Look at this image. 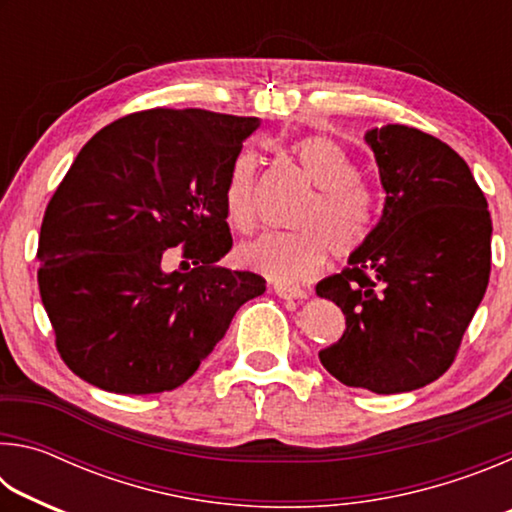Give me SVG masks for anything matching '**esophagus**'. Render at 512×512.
I'll use <instances>...</instances> for the list:
<instances>
[{
	"label": "esophagus",
	"mask_w": 512,
	"mask_h": 512,
	"mask_svg": "<svg viewBox=\"0 0 512 512\" xmlns=\"http://www.w3.org/2000/svg\"><path fill=\"white\" fill-rule=\"evenodd\" d=\"M275 293L282 300H305L307 291H302L298 287H275Z\"/></svg>",
	"instance_id": "esophagus-1"
}]
</instances>
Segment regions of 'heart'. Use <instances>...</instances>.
Listing matches in <instances>:
<instances>
[{
  "label": "heart",
  "mask_w": 512,
  "mask_h": 512,
  "mask_svg": "<svg viewBox=\"0 0 512 512\" xmlns=\"http://www.w3.org/2000/svg\"><path fill=\"white\" fill-rule=\"evenodd\" d=\"M293 155L309 183L318 187L314 198L300 207L289 235H264L237 250L241 266L268 280L291 287L316 277L327 250L345 257L357 250L372 228V196L359 180V167L343 146L325 135H311L293 146ZM225 216L237 232L257 228V160L241 153L232 162L223 192Z\"/></svg>",
  "instance_id": "obj_1"
}]
</instances>
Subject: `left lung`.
Instances as JSON below:
<instances>
[{
	"instance_id": "1",
	"label": "left lung",
	"mask_w": 512,
	"mask_h": 512,
	"mask_svg": "<svg viewBox=\"0 0 512 512\" xmlns=\"http://www.w3.org/2000/svg\"><path fill=\"white\" fill-rule=\"evenodd\" d=\"M384 210L339 275L316 293L345 314L320 363L345 386L415 391L456 359L490 280L492 221L470 167L438 137L402 124L372 128Z\"/></svg>"
}]
</instances>
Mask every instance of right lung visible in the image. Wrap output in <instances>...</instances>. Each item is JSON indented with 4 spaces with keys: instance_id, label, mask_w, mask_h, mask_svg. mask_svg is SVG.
<instances>
[{
    "instance_id": "right-lung-1",
    "label": "right lung",
    "mask_w": 512,
    "mask_h": 512,
    "mask_svg": "<svg viewBox=\"0 0 512 512\" xmlns=\"http://www.w3.org/2000/svg\"><path fill=\"white\" fill-rule=\"evenodd\" d=\"M257 117L153 108L83 146L51 196L38 287L67 368L121 395L173 391L214 350L266 280L230 271L223 192ZM184 246L182 272L163 271Z\"/></svg>"
}]
</instances>
